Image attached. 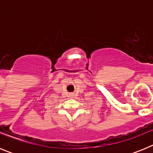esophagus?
I'll return each mask as SVG.
<instances>
[{"instance_id":"34e87169","label":"esophagus","mask_w":153,"mask_h":153,"mask_svg":"<svg viewBox=\"0 0 153 153\" xmlns=\"http://www.w3.org/2000/svg\"><path fill=\"white\" fill-rule=\"evenodd\" d=\"M74 94H73V93H72V94H70V97H73V96H74Z\"/></svg>"}]
</instances>
